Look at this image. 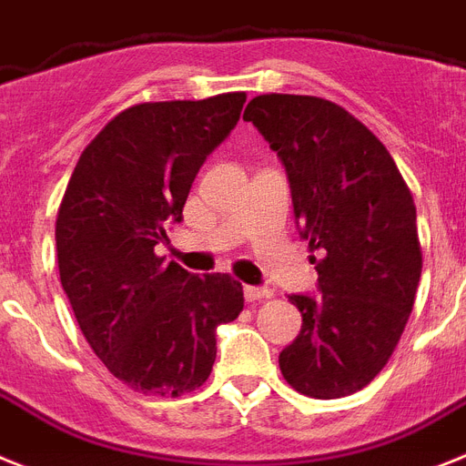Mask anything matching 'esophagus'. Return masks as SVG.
<instances>
[{
  "label": "esophagus",
  "instance_id": "obj_1",
  "mask_svg": "<svg viewBox=\"0 0 466 466\" xmlns=\"http://www.w3.org/2000/svg\"><path fill=\"white\" fill-rule=\"evenodd\" d=\"M271 294L273 292L268 288H254V285H245V299H248V301L268 299Z\"/></svg>",
  "mask_w": 466,
  "mask_h": 466
}]
</instances>
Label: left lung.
<instances>
[{
	"mask_svg": "<svg viewBox=\"0 0 466 466\" xmlns=\"http://www.w3.org/2000/svg\"><path fill=\"white\" fill-rule=\"evenodd\" d=\"M252 122L280 157L299 236L318 271V297L289 294L301 332L280 372L311 399L368 387L399 344L422 276L410 188L384 143L332 101L264 94Z\"/></svg>",
	"mask_w": 466,
	"mask_h": 466,
	"instance_id": "left-lung-1",
	"label": "left lung"
}]
</instances>
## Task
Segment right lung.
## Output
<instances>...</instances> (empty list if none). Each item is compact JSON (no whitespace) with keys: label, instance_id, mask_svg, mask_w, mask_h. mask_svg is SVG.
<instances>
[{"label":"right lung","instance_id":"right-lung-1","mask_svg":"<svg viewBox=\"0 0 466 466\" xmlns=\"http://www.w3.org/2000/svg\"><path fill=\"white\" fill-rule=\"evenodd\" d=\"M245 94L141 103L79 155L56 218L58 271L79 329L134 391L181 396L202 387L217 328L245 297L228 273L195 276L155 254L207 155L240 119Z\"/></svg>","mask_w":466,"mask_h":466}]
</instances>
